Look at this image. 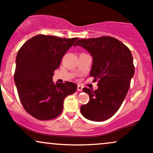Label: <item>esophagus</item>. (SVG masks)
I'll return each mask as SVG.
<instances>
[{
	"instance_id": "1",
	"label": "esophagus",
	"mask_w": 153,
	"mask_h": 153,
	"mask_svg": "<svg viewBox=\"0 0 153 153\" xmlns=\"http://www.w3.org/2000/svg\"><path fill=\"white\" fill-rule=\"evenodd\" d=\"M77 90L78 91H82V87L80 85L77 86Z\"/></svg>"
}]
</instances>
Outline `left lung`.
<instances>
[{
    "mask_svg": "<svg viewBox=\"0 0 153 153\" xmlns=\"http://www.w3.org/2000/svg\"><path fill=\"white\" fill-rule=\"evenodd\" d=\"M74 45L90 53L93 63L90 76L95 78L93 82L98 81L97 90L82 89L90 96L88 103L80 108L82 116L90 121H105L117 112L129 89L134 74L131 51L109 36L80 39Z\"/></svg>",
    "mask_w": 153,
    "mask_h": 153,
    "instance_id": "left-lung-1",
    "label": "left lung"
}]
</instances>
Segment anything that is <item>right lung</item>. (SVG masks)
Returning a JSON list of instances; mask_svg holds the SVG:
<instances>
[{"instance_id": "1", "label": "right lung", "mask_w": 153, "mask_h": 153, "mask_svg": "<svg viewBox=\"0 0 153 153\" xmlns=\"http://www.w3.org/2000/svg\"><path fill=\"white\" fill-rule=\"evenodd\" d=\"M77 39L38 35L19 50L14 82L24 108L34 118L41 121L56 118L62 112L65 97L76 92V84H54L53 76Z\"/></svg>"}]
</instances>
